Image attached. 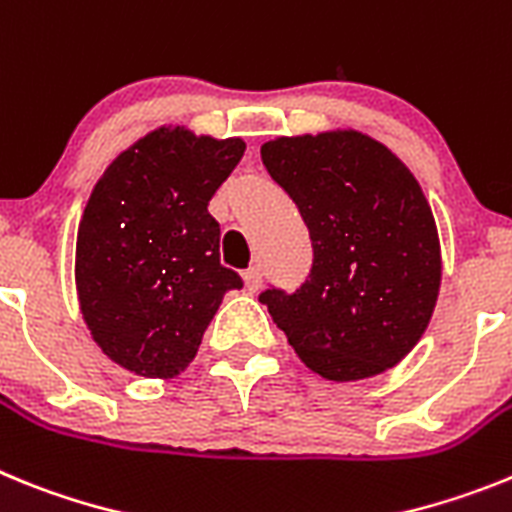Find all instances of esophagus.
Returning a JSON list of instances; mask_svg holds the SVG:
<instances>
[{
  "label": "esophagus",
  "mask_w": 512,
  "mask_h": 512,
  "mask_svg": "<svg viewBox=\"0 0 512 512\" xmlns=\"http://www.w3.org/2000/svg\"><path fill=\"white\" fill-rule=\"evenodd\" d=\"M244 286H247V291L255 293L257 288L262 286V270L260 265H252V268L244 270Z\"/></svg>",
  "instance_id": "obj_1"
}]
</instances>
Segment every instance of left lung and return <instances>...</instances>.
<instances>
[{
  "label": "left lung",
  "instance_id": "8db88e82",
  "mask_svg": "<svg viewBox=\"0 0 512 512\" xmlns=\"http://www.w3.org/2000/svg\"><path fill=\"white\" fill-rule=\"evenodd\" d=\"M262 164L299 206L311 270L260 304L301 361L330 381L397 366L433 317L441 247L420 185L384 144L358 131L262 144Z\"/></svg>",
  "mask_w": 512,
  "mask_h": 512
}]
</instances>
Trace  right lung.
<instances>
[{
  "mask_svg": "<svg viewBox=\"0 0 512 512\" xmlns=\"http://www.w3.org/2000/svg\"><path fill=\"white\" fill-rule=\"evenodd\" d=\"M242 154V139L159 128L123 151L92 190L77 234L79 306L118 366L146 379L177 376L224 293L244 286L221 265V229L208 213Z\"/></svg>",
  "mask_w": 512,
  "mask_h": 512,
  "instance_id": "add662e5",
  "label": "right lung"
}]
</instances>
